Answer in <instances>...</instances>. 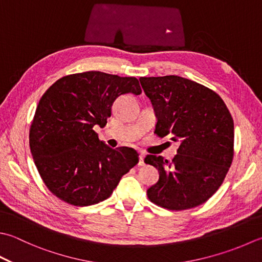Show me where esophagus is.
Instances as JSON below:
<instances>
[{
  "label": "esophagus",
  "instance_id": "esophagus-1",
  "mask_svg": "<svg viewBox=\"0 0 262 262\" xmlns=\"http://www.w3.org/2000/svg\"><path fill=\"white\" fill-rule=\"evenodd\" d=\"M137 165L140 166V167L145 165V162H144V153H141V155H140V160H138Z\"/></svg>",
  "mask_w": 262,
  "mask_h": 262
}]
</instances>
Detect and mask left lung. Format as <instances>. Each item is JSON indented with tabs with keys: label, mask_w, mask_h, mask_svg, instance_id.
Masks as SVG:
<instances>
[{
	"label": "left lung",
	"mask_w": 262,
	"mask_h": 262,
	"mask_svg": "<svg viewBox=\"0 0 262 262\" xmlns=\"http://www.w3.org/2000/svg\"><path fill=\"white\" fill-rule=\"evenodd\" d=\"M155 107V134H170L179 143L171 162L147 155L159 181L147 189L152 203L172 211L195 208L222 185L234 157V121L216 92L196 81L170 75L141 77Z\"/></svg>",
	"instance_id": "obj_1"
}]
</instances>
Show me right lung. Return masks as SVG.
I'll use <instances>...</instances> for the list:
<instances>
[{"instance_id":"right-lung-1","label":"right lung","mask_w":262,"mask_h":262,"mask_svg":"<svg viewBox=\"0 0 262 262\" xmlns=\"http://www.w3.org/2000/svg\"><path fill=\"white\" fill-rule=\"evenodd\" d=\"M127 93H142L135 77L86 71L58 79L40 97L30 152L45 186L61 201L77 207L104 201L138 162L134 148H111L93 129L105 126L114 102Z\"/></svg>"}]
</instances>
